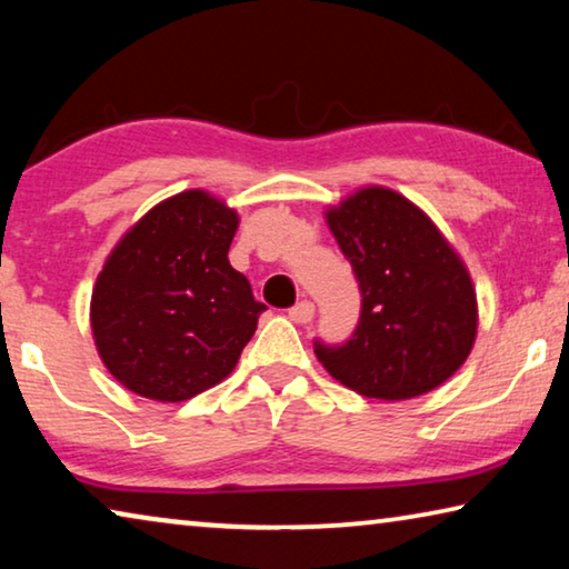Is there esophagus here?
<instances>
[{
	"label": "esophagus",
	"mask_w": 569,
	"mask_h": 569,
	"mask_svg": "<svg viewBox=\"0 0 569 569\" xmlns=\"http://www.w3.org/2000/svg\"><path fill=\"white\" fill-rule=\"evenodd\" d=\"M312 315H315V305L310 300H300L295 308H290V318L295 322H310Z\"/></svg>",
	"instance_id": "34e87169"
}]
</instances>
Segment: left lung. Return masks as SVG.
<instances>
[{
  "label": "left lung",
  "instance_id": "left-lung-1",
  "mask_svg": "<svg viewBox=\"0 0 569 569\" xmlns=\"http://www.w3.org/2000/svg\"><path fill=\"white\" fill-rule=\"evenodd\" d=\"M351 261L361 315L351 338L315 356L343 387L369 399H412L456 373L473 348L478 310L468 269L415 203L363 188L328 211Z\"/></svg>",
  "mask_w": 569,
  "mask_h": 569
}]
</instances>
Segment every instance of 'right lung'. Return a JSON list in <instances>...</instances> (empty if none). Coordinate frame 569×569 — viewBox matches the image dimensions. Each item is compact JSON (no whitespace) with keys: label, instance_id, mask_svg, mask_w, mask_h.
<instances>
[{"label":"right lung","instance_id":"1","mask_svg":"<svg viewBox=\"0 0 569 569\" xmlns=\"http://www.w3.org/2000/svg\"><path fill=\"white\" fill-rule=\"evenodd\" d=\"M236 229V211L186 190L111 251L93 287L91 330L103 366L129 391L186 401L233 371L267 310L229 264Z\"/></svg>","mask_w":569,"mask_h":569}]
</instances>
